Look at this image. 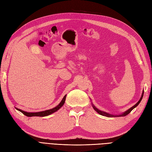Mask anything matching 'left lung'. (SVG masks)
Returning a JSON list of instances; mask_svg holds the SVG:
<instances>
[{
	"label": "left lung",
	"mask_w": 152,
	"mask_h": 152,
	"mask_svg": "<svg viewBox=\"0 0 152 152\" xmlns=\"http://www.w3.org/2000/svg\"><path fill=\"white\" fill-rule=\"evenodd\" d=\"M143 94H144V91H142V95H141V98H140V99L138 101V102H137L135 105H134L133 106V107H132L131 108H130L129 109H128L127 111H126L125 112H124L122 114H121V115H111V114H109V113H106V112H102V111H101V110H98L97 108H96L94 106L93 104V108L94 109V110L95 111H96L99 114H100V115H103V116H106V117H121V116H126V115H128L129 113L132 110L134 109V108H136L137 105H138L139 104H140V103L141 102V99H142V96H143Z\"/></svg>",
	"instance_id": "8db88e82"
}]
</instances>
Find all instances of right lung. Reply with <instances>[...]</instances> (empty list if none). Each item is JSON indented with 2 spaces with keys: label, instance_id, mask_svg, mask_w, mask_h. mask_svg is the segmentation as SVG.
<instances>
[{
  "label": "right lung",
  "instance_id": "1",
  "mask_svg": "<svg viewBox=\"0 0 152 152\" xmlns=\"http://www.w3.org/2000/svg\"><path fill=\"white\" fill-rule=\"evenodd\" d=\"M66 95H65L64 96L63 99L61 100V102L59 103V104L56 106V107H54L52 109H50V110H45V111H42V112H26L23 111V110H21L20 109H18L16 108L18 111L21 112V113H23L25 115L27 116V117H35V116H37V117H45V116H48L49 115L52 114L54 112H56V111L62 107V106L65 103V99H66Z\"/></svg>",
  "mask_w": 152,
  "mask_h": 152
}]
</instances>
